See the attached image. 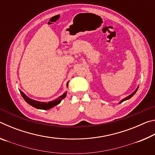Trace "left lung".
<instances>
[{
  "label": "left lung",
  "instance_id": "left-lung-1",
  "mask_svg": "<svg viewBox=\"0 0 155 155\" xmlns=\"http://www.w3.org/2000/svg\"><path fill=\"white\" fill-rule=\"evenodd\" d=\"M138 87L137 88V89H136V90H135V91H134V92H133V94H130V95H129V96H127V97H126V98H124V99H123V100H122V101H120V103H122V102H124V101H127V100H128V99H129V98H131V97H132L133 95H134V94L136 93V91H137V90H138Z\"/></svg>",
  "mask_w": 155,
  "mask_h": 155
}]
</instances>
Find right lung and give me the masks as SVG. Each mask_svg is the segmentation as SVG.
<instances>
[{
  "label": "right lung",
  "instance_id": "right-lung-1",
  "mask_svg": "<svg viewBox=\"0 0 155 155\" xmlns=\"http://www.w3.org/2000/svg\"><path fill=\"white\" fill-rule=\"evenodd\" d=\"M67 86H68V82L67 83ZM20 92L22 95V98H24L25 101L27 102L28 104H29L30 105L33 106L35 108L39 109H44V110H48L52 108V107L57 105V104L61 103V101L64 99L65 96H66L67 92L64 93L62 96H59L58 98L54 100V101H52L51 102H48V103H43V102H40V101H36L35 100H33L31 98H29L27 97L25 94L22 92V91L20 90Z\"/></svg>",
  "mask_w": 155,
  "mask_h": 155
}]
</instances>
